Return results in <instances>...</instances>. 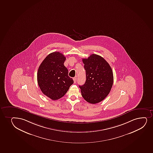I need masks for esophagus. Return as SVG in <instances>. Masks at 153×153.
Instances as JSON below:
<instances>
[{
    "instance_id": "1",
    "label": "esophagus",
    "mask_w": 153,
    "mask_h": 153,
    "mask_svg": "<svg viewBox=\"0 0 153 153\" xmlns=\"http://www.w3.org/2000/svg\"><path fill=\"white\" fill-rule=\"evenodd\" d=\"M73 79H74V83H76V81H77V79H76V77H74Z\"/></svg>"
}]
</instances>
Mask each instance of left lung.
I'll use <instances>...</instances> for the list:
<instances>
[{
  "mask_svg": "<svg viewBox=\"0 0 153 153\" xmlns=\"http://www.w3.org/2000/svg\"><path fill=\"white\" fill-rule=\"evenodd\" d=\"M86 70V80L79 86L83 98L90 104L101 102L107 97L113 84V74L111 67L104 58L92 54L83 59Z\"/></svg>",
  "mask_w": 153,
  "mask_h": 153,
  "instance_id": "left-lung-1",
  "label": "left lung"
}]
</instances>
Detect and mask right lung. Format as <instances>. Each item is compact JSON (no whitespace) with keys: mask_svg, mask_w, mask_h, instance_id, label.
Masks as SVG:
<instances>
[{"mask_svg":"<svg viewBox=\"0 0 153 153\" xmlns=\"http://www.w3.org/2000/svg\"><path fill=\"white\" fill-rule=\"evenodd\" d=\"M66 57L58 51L46 56L39 66L37 81L42 93L52 100L60 99L66 93L74 80L68 76L64 65Z\"/></svg>","mask_w":153,"mask_h":153,"instance_id":"1","label":"right lung"}]
</instances>
